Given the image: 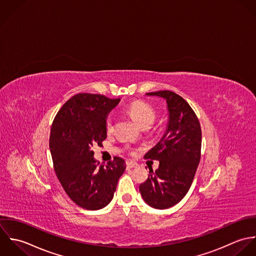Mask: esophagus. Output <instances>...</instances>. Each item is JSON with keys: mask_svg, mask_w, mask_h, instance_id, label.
<instances>
[{"mask_svg": "<svg viewBox=\"0 0 256 256\" xmlns=\"http://www.w3.org/2000/svg\"><path fill=\"white\" fill-rule=\"evenodd\" d=\"M126 167L130 169L136 168V167H138V163H136L134 161H128V162H126Z\"/></svg>", "mask_w": 256, "mask_h": 256, "instance_id": "34e87169", "label": "esophagus"}]
</instances>
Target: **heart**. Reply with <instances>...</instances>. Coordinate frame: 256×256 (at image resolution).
Instances as JSON below:
<instances>
[{"label": "heart", "instance_id": "heart-1", "mask_svg": "<svg viewBox=\"0 0 256 256\" xmlns=\"http://www.w3.org/2000/svg\"><path fill=\"white\" fill-rule=\"evenodd\" d=\"M124 112L140 126H150L155 120L156 114L154 108L144 101H134L130 102L124 110ZM106 132H110L112 128V118L108 116L104 122Z\"/></svg>", "mask_w": 256, "mask_h": 256}]
</instances>
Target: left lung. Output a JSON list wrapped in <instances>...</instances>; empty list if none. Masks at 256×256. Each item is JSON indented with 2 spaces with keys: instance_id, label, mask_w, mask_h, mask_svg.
Listing matches in <instances>:
<instances>
[{
  "instance_id": "1",
  "label": "left lung",
  "mask_w": 256,
  "mask_h": 256,
  "mask_svg": "<svg viewBox=\"0 0 256 256\" xmlns=\"http://www.w3.org/2000/svg\"><path fill=\"white\" fill-rule=\"evenodd\" d=\"M146 95L166 101L168 122L161 140L144 155L158 160L159 167L150 171L140 191L146 204L163 210L179 203L189 191L200 162L202 132L195 112L181 96L167 90Z\"/></svg>"
}]
</instances>
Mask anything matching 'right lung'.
<instances>
[{
	"label": "right lung",
	"mask_w": 256,
	"mask_h": 256,
	"mask_svg": "<svg viewBox=\"0 0 256 256\" xmlns=\"http://www.w3.org/2000/svg\"><path fill=\"white\" fill-rule=\"evenodd\" d=\"M118 102L102 95L77 94L61 106L52 122L50 148L55 173L69 198L86 210L108 204L126 170L122 158L102 165L91 150L106 140V116Z\"/></svg>",
	"instance_id": "1"
}]
</instances>
